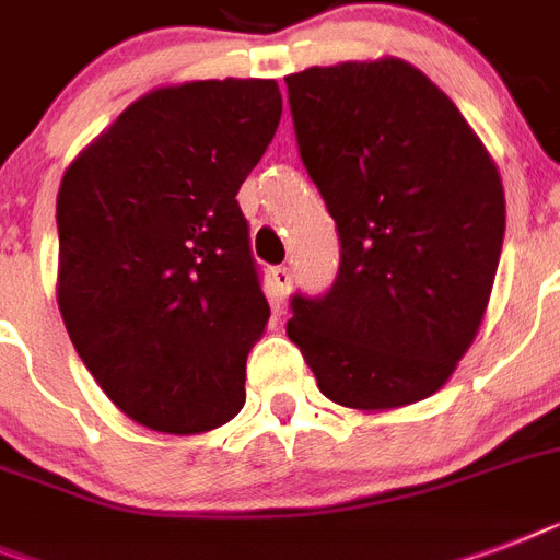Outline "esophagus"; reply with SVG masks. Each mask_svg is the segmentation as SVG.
<instances>
[{
  "label": "esophagus",
  "instance_id": "34e87169",
  "mask_svg": "<svg viewBox=\"0 0 560 560\" xmlns=\"http://www.w3.org/2000/svg\"><path fill=\"white\" fill-rule=\"evenodd\" d=\"M270 281H272V290H276V296L279 302L290 293V281H293V272L288 267H272L270 270Z\"/></svg>",
  "mask_w": 560,
  "mask_h": 560
}]
</instances>
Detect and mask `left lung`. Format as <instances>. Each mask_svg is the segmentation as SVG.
<instances>
[{"mask_svg": "<svg viewBox=\"0 0 560 560\" xmlns=\"http://www.w3.org/2000/svg\"><path fill=\"white\" fill-rule=\"evenodd\" d=\"M307 174L340 232V272L293 296L288 337L325 398L360 412L430 398L486 316L505 232L491 153L398 57L284 78Z\"/></svg>", "mask_w": 560, "mask_h": 560, "instance_id": "8db88e82", "label": "left lung"}]
</instances>
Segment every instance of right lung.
I'll list each match as a JSON object with an SVG mask.
<instances>
[{
    "mask_svg": "<svg viewBox=\"0 0 560 560\" xmlns=\"http://www.w3.org/2000/svg\"><path fill=\"white\" fill-rule=\"evenodd\" d=\"M281 118L276 81L160 86L66 168L57 307L95 383L136 424L209 433L241 412L270 305L237 188Z\"/></svg>",
    "mask_w": 560,
    "mask_h": 560,
    "instance_id": "right-lung-1",
    "label": "right lung"
}]
</instances>
